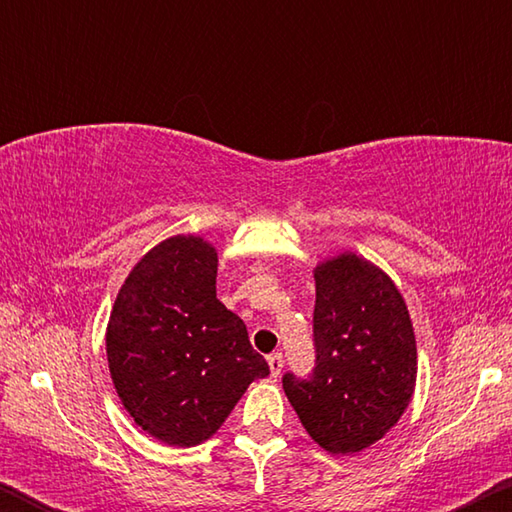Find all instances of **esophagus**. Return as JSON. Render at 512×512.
<instances>
[{
    "label": "esophagus",
    "mask_w": 512,
    "mask_h": 512,
    "mask_svg": "<svg viewBox=\"0 0 512 512\" xmlns=\"http://www.w3.org/2000/svg\"><path fill=\"white\" fill-rule=\"evenodd\" d=\"M268 368H271V377H280V372L284 368V359L280 352L268 354Z\"/></svg>",
    "instance_id": "1"
}]
</instances>
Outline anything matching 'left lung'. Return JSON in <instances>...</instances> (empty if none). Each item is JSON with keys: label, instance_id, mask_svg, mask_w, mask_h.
Returning a JSON list of instances; mask_svg holds the SVG:
<instances>
[{"label": "left lung", "instance_id": "obj_1", "mask_svg": "<svg viewBox=\"0 0 512 512\" xmlns=\"http://www.w3.org/2000/svg\"><path fill=\"white\" fill-rule=\"evenodd\" d=\"M314 350L307 379L287 372L284 393L302 427L332 454H354L395 427L411 402L418 350L402 293L354 253L316 266Z\"/></svg>", "mask_w": 512, "mask_h": 512}]
</instances>
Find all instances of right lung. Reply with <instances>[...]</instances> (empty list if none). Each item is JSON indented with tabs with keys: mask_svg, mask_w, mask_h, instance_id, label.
<instances>
[{
	"mask_svg": "<svg viewBox=\"0 0 512 512\" xmlns=\"http://www.w3.org/2000/svg\"><path fill=\"white\" fill-rule=\"evenodd\" d=\"M216 250L178 235L135 264L112 307L106 350L124 409L153 438L194 447L214 436L268 363L216 298Z\"/></svg>",
	"mask_w": 512,
	"mask_h": 512,
	"instance_id": "obj_1",
	"label": "right lung"
}]
</instances>
